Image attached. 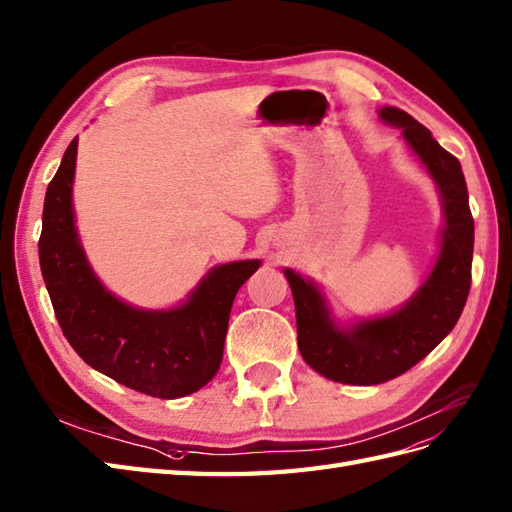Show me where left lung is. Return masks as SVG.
I'll return each mask as SVG.
<instances>
[{"label": "left lung", "mask_w": 512, "mask_h": 512, "mask_svg": "<svg viewBox=\"0 0 512 512\" xmlns=\"http://www.w3.org/2000/svg\"><path fill=\"white\" fill-rule=\"evenodd\" d=\"M378 117L402 130V139L426 167L441 197L439 254L428 278L391 313L339 321L315 280L284 269L293 291L302 358L323 378L358 386L393 380L426 358L456 326L471 286L473 217L458 158L445 152L408 112L384 106Z\"/></svg>", "instance_id": "1"}]
</instances>
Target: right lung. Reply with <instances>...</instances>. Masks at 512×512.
Wrapping results in <instances>:
<instances>
[{"label": "right lung", "mask_w": 512, "mask_h": 512, "mask_svg": "<svg viewBox=\"0 0 512 512\" xmlns=\"http://www.w3.org/2000/svg\"><path fill=\"white\" fill-rule=\"evenodd\" d=\"M78 139L49 182L39 241L41 271L56 319L73 350L104 376L160 400H178L215 378L236 293L260 260L210 269L178 306L123 302L95 276L73 213Z\"/></svg>", "instance_id": "1"}]
</instances>
